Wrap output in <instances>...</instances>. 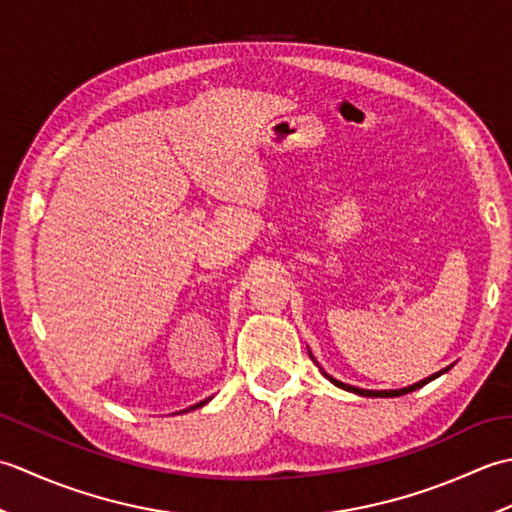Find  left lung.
<instances>
[{
  "label": "left lung",
  "instance_id": "left-lung-1",
  "mask_svg": "<svg viewBox=\"0 0 512 512\" xmlns=\"http://www.w3.org/2000/svg\"><path fill=\"white\" fill-rule=\"evenodd\" d=\"M312 358V356H310ZM314 361V358H312ZM449 369V367H447ZM447 369H442V372H438V374H433V376H429V378H424V380H420V383H416V385H411V387H405V389H391V391H369V389H358V387H352V385H345V383H341V380H336V378H332V376H328L323 372V376L325 378H330L332 383L336 385V387H341V389H347V391H354V394H358V396H372V398H394V396H402V394H409V391H413V389H418V387H422V385H427L429 380H433V378H438L440 374H444L447 372Z\"/></svg>",
  "mask_w": 512,
  "mask_h": 512
}]
</instances>
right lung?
I'll list each match as a JSON object with an SVG mask.
<instances>
[{
  "label": "right lung",
  "instance_id": "1",
  "mask_svg": "<svg viewBox=\"0 0 512 512\" xmlns=\"http://www.w3.org/2000/svg\"><path fill=\"white\" fill-rule=\"evenodd\" d=\"M211 400V398H209ZM209 400H202V402H198V405H193V407H189V409H198V407H202V405H206V402H209ZM187 409V411H189Z\"/></svg>",
  "mask_w": 512,
  "mask_h": 512
}]
</instances>
